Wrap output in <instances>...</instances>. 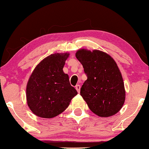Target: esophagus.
<instances>
[{
    "label": "esophagus",
    "mask_w": 149,
    "mask_h": 149,
    "mask_svg": "<svg viewBox=\"0 0 149 149\" xmlns=\"http://www.w3.org/2000/svg\"><path fill=\"white\" fill-rule=\"evenodd\" d=\"M76 89L77 90V92L78 93H80V85H77L76 86Z\"/></svg>",
    "instance_id": "esophagus-1"
}]
</instances>
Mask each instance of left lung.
Instances as JSON below:
<instances>
[{"instance_id": "8db88e82", "label": "left lung", "mask_w": 149, "mask_h": 149, "mask_svg": "<svg viewBox=\"0 0 149 149\" xmlns=\"http://www.w3.org/2000/svg\"><path fill=\"white\" fill-rule=\"evenodd\" d=\"M76 57L87 76L80 95L91 111L101 117L117 113L125 102L126 92L122 76L114 59L98 50H78Z\"/></svg>"}]
</instances>
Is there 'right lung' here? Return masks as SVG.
<instances>
[{
    "label": "right lung",
    "instance_id": "obj_1",
    "mask_svg": "<svg viewBox=\"0 0 149 149\" xmlns=\"http://www.w3.org/2000/svg\"><path fill=\"white\" fill-rule=\"evenodd\" d=\"M69 54L54 53L37 64L26 87L28 107L35 115L53 118L63 112L78 92L63 67Z\"/></svg>",
    "mask_w": 149,
    "mask_h": 149
}]
</instances>
